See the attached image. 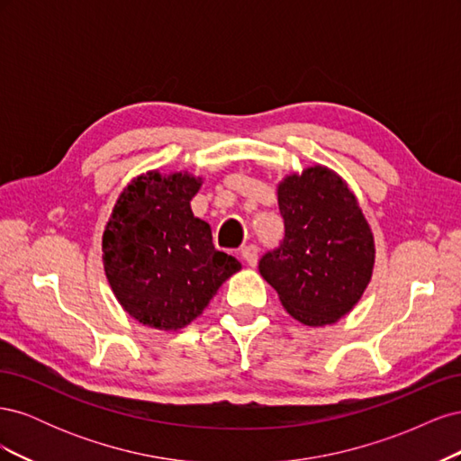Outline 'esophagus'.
Here are the masks:
<instances>
[{
    "mask_svg": "<svg viewBox=\"0 0 461 461\" xmlns=\"http://www.w3.org/2000/svg\"><path fill=\"white\" fill-rule=\"evenodd\" d=\"M240 256L249 265V267H256V263H258V246H254V244L244 246L240 249Z\"/></svg>",
    "mask_w": 461,
    "mask_h": 461,
    "instance_id": "obj_1",
    "label": "esophagus"
}]
</instances>
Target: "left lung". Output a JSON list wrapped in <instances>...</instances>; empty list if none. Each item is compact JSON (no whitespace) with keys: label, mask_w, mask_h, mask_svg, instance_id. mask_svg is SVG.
I'll list each match as a JSON object with an SVG mask.
<instances>
[{"label":"left lung","mask_w":461,"mask_h":461,"mask_svg":"<svg viewBox=\"0 0 461 461\" xmlns=\"http://www.w3.org/2000/svg\"><path fill=\"white\" fill-rule=\"evenodd\" d=\"M278 209L285 239L259 259V273L300 323L330 325L371 281L373 232L352 190L321 165L278 185Z\"/></svg>","instance_id":"8db88e82"}]
</instances>
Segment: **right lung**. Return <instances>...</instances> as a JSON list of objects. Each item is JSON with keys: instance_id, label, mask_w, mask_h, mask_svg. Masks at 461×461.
<instances>
[{"instance_id": "1", "label": "right lung", "mask_w": 461, "mask_h": 461, "mask_svg": "<svg viewBox=\"0 0 461 461\" xmlns=\"http://www.w3.org/2000/svg\"><path fill=\"white\" fill-rule=\"evenodd\" d=\"M202 178L140 175L122 190L104 232V267L131 317L159 330L196 319L240 261L213 246L212 227L190 200Z\"/></svg>"}]
</instances>
